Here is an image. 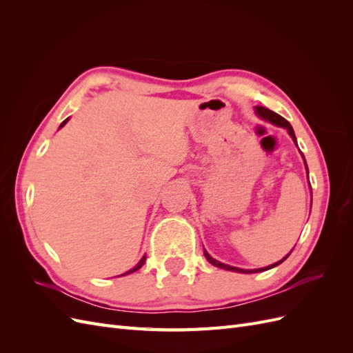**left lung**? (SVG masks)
I'll list each match as a JSON object with an SVG mask.
<instances>
[{
  "instance_id": "left-lung-1",
  "label": "left lung",
  "mask_w": 353,
  "mask_h": 353,
  "mask_svg": "<svg viewBox=\"0 0 353 353\" xmlns=\"http://www.w3.org/2000/svg\"><path fill=\"white\" fill-rule=\"evenodd\" d=\"M254 110H256V113H258V116L259 117H262V119H265V121H270L271 123H274V125H276V126H283V128H285V130L288 131V134L292 135V138H293V141L296 143V145H297V141H296V135H294V131H293V128H292V125L288 123L283 116H280V114H276L275 112H272V110H270V109H266V108H261V105H256L254 108ZM303 156V154H302ZM303 160H305V157H303ZM305 165H306V160H305ZM306 170H307V166H306ZM309 174V172H307ZM292 253V252H290ZM290 253H288L285 258H283L281 261H279V262H275V263H272V265H270V266H265V268H259V270H241V268H236V266H231V265H227V263H222V262H219V261H216V259H213L212 256L205 250V256H206V259H208V262L209 263H212L213 266H218V268H222V270H227V271H234V272H243V274H254V272H262V271H266V270H271V268H274V266H276V265H280L281 262H284L288 256H290Z\"/></svg>"
}]
</instances>
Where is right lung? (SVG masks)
I'll list each match as a JSON object with an SVG mask.
<instances>
[{"label": "right lung", "mask_w": 353, "mask_h": 353, "mask_svg": "<svg viewBox=\"0 0 353 353\" xmlns=\"http://www.w3.org/2000/svg\"><path fill=\"white\" fill-rule=\"evenodd\" d=\"M68 121H69V117H68V119H66V121H63V122H61L60 128H63V126H65ZM144 262H145V254L143 256V258H141V261H140V262H138V263H137V265L134 266V268H132V270H130V271H128V272H125V274H122V275H128V274H132V272H135L137 270H140V268H141V266L144 265Z\"/></svg>", "instance_id": "1"}]
</instances>
